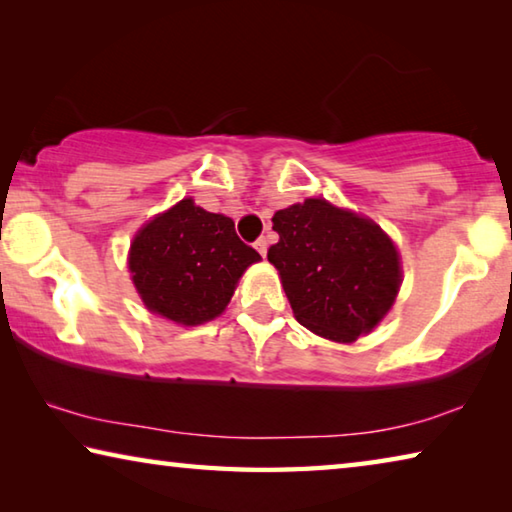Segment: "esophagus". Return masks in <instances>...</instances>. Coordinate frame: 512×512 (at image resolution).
<instances>
[{
  "label": "esophagus",
  "mask_w": 512,
  "mask_h": 512,
  "mask_svg": "<svg viewBox=\"0 0 512 512\" xmlns=\"http://www.w3.org/2000/svg\"><path fill=\"white\" fill-rule=\"evenodd\" d=\"M255 248H257V253H259V255L266 257V250H268V239H266V237H259V239L255 241Z\"/></svg>",
  "instance_id": "1"
}]
</instances>
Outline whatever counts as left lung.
<instances>
[{
    "label": "left lung",
    "instance_id": "left-lung-1",
    "mask_svg": "<svg viewBox=\"0 0 512 512\" xmlns=\"http://www.w3.org/2000/svg\"><path fill=\"white\" fill-rule=\"evenodd\" d=\"M280 241L268 248L293 314L318 336L352 343L393 307L400 255L377 223L325 198L275 212Z\"/></svg>",
    "mask_w": 512,
    "mask_h": 512
}]
</instances>
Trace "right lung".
I'll return each mask as SVG.
<instances>
[{
	"label": "right lung",
	"instance_id": "obj_1",
	"mask_svg": "<svg viewBox=\"0 0 512 512\" xmlns=\"http://www.w3.org/2000/svg\"><path fill=\"white\" fill-rule=\"evenodd\" d=\"M259 259L237 237L235 221L185 198L137 232L128 266L146 307L173 323L201 325L221 314L241 273Z\"/></svg>",
	"mask_w": 512,
	"mask_h": 512
}]
</instances>
